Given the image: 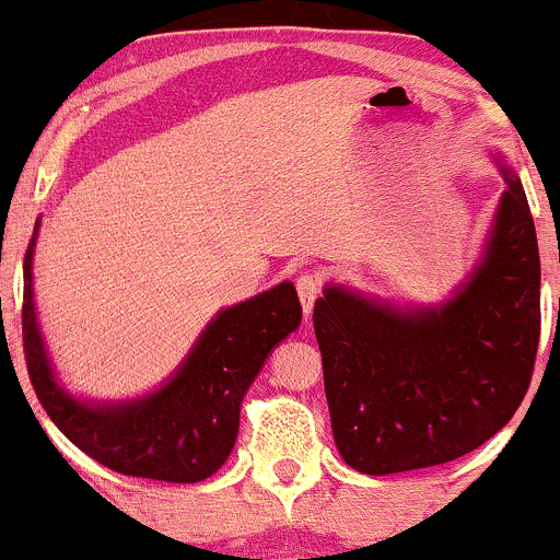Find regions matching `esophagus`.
I'll return each instance as SVG.
<instances>
[{
    "mask_svg": "<svg viewBox=\"0 0 560 560\" xmlns=\"http://www.w3.org/2000/svg\"><path fill=\"white\" fill-rule=\"evenodd\" d=\"M296 291H299V299H302L304 312L310 315L312 306H315V299L320 296L323 282H320V278H317V275H302V278L296 280Z\"/></svg>",
    "mask_w": 560,
    "mask_h": 560,
    "instance_id": "esophagus-1",
    "label": "esophagus"
}]
</instances>
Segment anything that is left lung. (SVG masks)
Instances as JSON below:
<instances>
[{"label": "left lung", "mask_w": 560, "mask_h": 560, "mask_svg": "<svg viewBox=\"0 0 560 560\" xmlns=\"http://www.w3.org/2000/svg\"><path fill=\"white\" fill-rule=\"evenodd\" d=\"M504 178L478 261L443 302L328 282L312 326L341 459L365 475L443 465L513 419L539 345V248L518 173Z\"/></svg>", "instance_id": "obj_1"}]
</instances>
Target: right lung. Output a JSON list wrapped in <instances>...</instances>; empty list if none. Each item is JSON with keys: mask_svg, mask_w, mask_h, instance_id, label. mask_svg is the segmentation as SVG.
Wrapping results in <instances>:
<instances>
[{"mask_svg": "<svg viewBox=\"0 0 560 560\" xmlns=\"http://www.w3.org/2000/svg\"><path fill=\"white\" fill-rule=\"evenodd\" d=\"M23 261V350L34 393L58 430L95 462L136 478L197 483L232 454L240 406L275 347L302 323L293 282L215 312L160 387L125 400L69 393L56 374L34 304V248Z\"/></svg>", "mask_w": 560, "mask_h": 560, "instance_id": "1", "label": "right lung"}]
</instances>
